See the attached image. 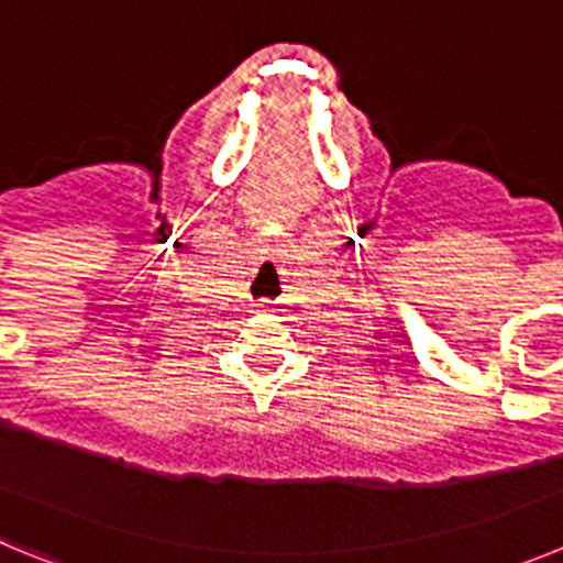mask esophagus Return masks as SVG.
Masks as SVG:
<instances>
[{"label": "esophagus", "mask_w": 563, "mask_h": 563, "mask_svg": "<svg viewBox=\"0 0 563 563\" xmlns=\"http://www.w3.org/2000/svg\"><path fill=\"white\" fill-rule=\"evenodd\" d=\"M257 308H266V302H261V306H257Z\"/></svg>", "instance_id": "1"}]
</instances>
